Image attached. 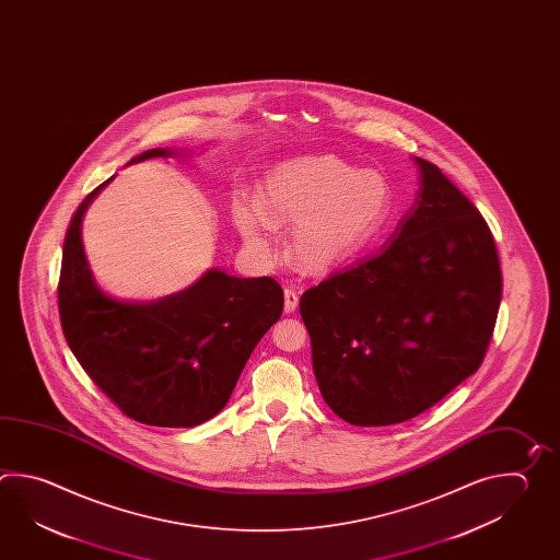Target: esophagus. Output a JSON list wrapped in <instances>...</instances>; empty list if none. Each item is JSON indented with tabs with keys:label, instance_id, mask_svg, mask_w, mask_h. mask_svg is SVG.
Returning <instances> with one entry per match:
<instances>
[{
	"label": "esophagus",
	"instance_id": "1",
	"mask_svg": "<svg viewBox=\"0 0 560 560\" xmlns=\"http://www.w3.org/2000/svg\"><path fill=\"white\" fill-rule=\"evenodd\" d=\"M299 305V293L295 289L287 287L285 289V313H293Z\"/></svg>",
	"mask_w": 560,
	"mask_h": 560
}]
</instances>
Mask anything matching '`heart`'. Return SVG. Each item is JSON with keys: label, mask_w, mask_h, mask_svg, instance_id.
Here are the masks:
<instances>
[{"label": "heart", "mask_w": 560, "mask_h": 560, "mask_svg": "<svg viewBox=\"0 0 560 560\" xmlns=\"http://www.w3.org/2000/svg\"><path fill=\"white\" fill-rule=\"evenodd\" d=\"M388 209V185L378 173L320 155L277 165L261 183L259 207L235 203L233 221L259 253L271 252V225H295L289 237L293 262L308 273H329L365 249Z\"/></svg>", "instance_id": "1"}]
</instances>
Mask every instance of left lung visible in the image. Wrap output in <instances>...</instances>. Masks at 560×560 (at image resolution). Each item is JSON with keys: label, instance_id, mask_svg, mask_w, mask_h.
Here are the masks:
<instances>
[{"label": "left lung", "instance_id": "obj_1", "mask_svg": "<svg viewBox=\"0 0 560 560\" xmlns=\"http://www.w3.org/2000/svg\"><path fill=\"white\" fill-rule=\"evenodd\" d=\"M415 163L421 187L387 247L299 303L320 395L357 427L409 421L470 377L501 305L487 221L436 165Z\"/></svg>", "mask_w": 560, "mask_h": 560}]
</instances>
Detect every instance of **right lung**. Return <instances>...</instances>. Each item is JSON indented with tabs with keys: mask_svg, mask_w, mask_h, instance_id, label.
Here are the masks:
<instances>
[{
	"mask_svg": "<svg viewBox=\"0 0 560 560\" xmlns=\"http://www.w3.org/2000/svg\"><path fill=\"white\" fill-rule=\"evenodd\" d=\"M175 153L148 149L129 165ZM112 179L81 201L66 233L58 285L66 341L129 419L173 429L201 424L228 405L255 345L281 317L283 289L271 277L240 279L211 269L160 301L109 298L93 279L81 221Z\"/></svg>",
	"mask_w": 560,
	"mask_h": 560,
	"instance_id": "obj_1",
	"label": "right lung"
}]
</instances>
